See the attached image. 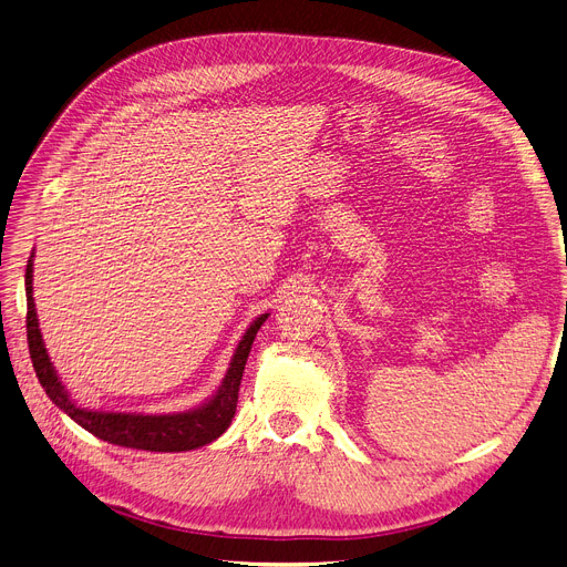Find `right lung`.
<instances>
[{
  "instance_id": "obj_1",
  "label": "right lung",
  "mask_w": 567,
  "mask_h": 567,
  "mask_svg": "<svg viewBox=\"0 0 567 567\" xmlns=\"http://www.w3.org/2000/svg\"><path fill=\"white\" fill-rule=\"evenodd\" d=\"M34 257V255H32ZM28 261V274H24V293H28V344L30 357L34 363L37 378L43 391L62 412H66L73 422L90 431L92 435L102 437L111 445L130 447V450H145V452H189L196 447H204L208 442L223 435L236 414L238 403V389L245 371V361L250 357L252 342L261 324L266 322V315H259L255 322L240 338L238 348L231 357L227 368V375L223 384L217 386L213 396L202 403L199 408L187 412L174 414H138V412H104V410H87L81 408L76 401L69 396L62 380L58 378L55 365L48 357V350L41 338L37 308H34V293H32V274H34V259Z\"/></svg>"
}]
</instances>
